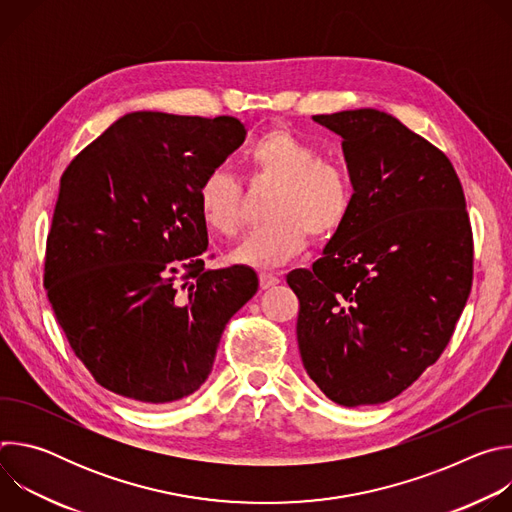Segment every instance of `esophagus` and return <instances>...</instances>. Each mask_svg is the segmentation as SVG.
I'll return each instance as SVG.
<instances>
[{
    "instance_id": "obj_1",
    "label": "esophagus",
    "mask_w": 512,
    "mask_h": 512,
    "mask_svg": "<svg viewBox=\"0 0 512 512\" xmlns=\"http://www.w3.org/2000/svg\"><path fill=\"white\" fill-rule=\"evenodd\" d=\"M279 283V275L277 273H259V285H261V289H269V287H273V285H277Z\"/></svg>"
}]
</instances>
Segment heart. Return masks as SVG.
<instances>
[{
    "mask_svg": "<svg viewBox=\"0 0 512 512\" xmlns=\"http://www.w3.org/2000/svg\"><path fill=\"white\" fill-rule=\"evenodd\" d=\"M251 182L275 184L267 216L271 223L249 233L233 251L235 263L253 269H273L294 259L308 245L334 237L352 210L348 172L324 162L312 143L285 129L257 137L245 154ZM204 225L223 237H233L243 221V188L223 166L208 170L196 190Z\"/></svg>",
    "mask_w": 512,
    "mask_h": 512,
    "instance_id": "heart-1",
    "label": "heart"
}]
</instances>
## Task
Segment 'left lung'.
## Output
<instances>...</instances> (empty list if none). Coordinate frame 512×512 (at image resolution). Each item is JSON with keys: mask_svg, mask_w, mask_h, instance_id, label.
<instances>
[{"mask_svg": "<svg viewBox=\"0 0 512 512\" xmlns=\"http://www.w3.org/2000/svg\"><path fill=\"white\" fill-rule=\"evenodd\" d=\"M342 137L354 188L344 227L287 283L304 369L338 405L397 397L448 346L472 287L460 178L427 139L377 109L314 115Z\"/></svg>", "mask_w": 512, "mask_h": 512, "instance_id": "obj_1", "label": "left lung"}]
</instances>
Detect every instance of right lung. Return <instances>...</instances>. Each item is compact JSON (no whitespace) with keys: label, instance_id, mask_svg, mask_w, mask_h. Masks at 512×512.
<instances>
[{"label":"right lung","instance_id":"1","mask_svg":"<svg viewBox=\"0 0 512 512\" xmlns=\"http://www.w3.org/2000/svg\"><path fill=\"white\" fill-rule=\"evenodd\" d=\"M235 117L135 111L68 164L46 239L54 316L93 379L137 403L192 395L229 320L255 296L253 269H204L202 176L245 141Z\"/></svg>","mask_w":512,"mask_h":512}]
</instances>
